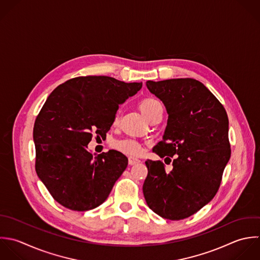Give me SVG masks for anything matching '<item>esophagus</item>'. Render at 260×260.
I'll return each mask as SVG.
<instances>
[{
	"label": "esophagus",
	"mask_w": 260,
	"mask_h": 260,
	"mask_svg": "<svg viewBox=\"0 0 260 260\" xmlns=\"http://www.w3.org/2000/svg\"><path fill=\"white\" fill-rule=\"evenodd\" d=\"M138 163H140V160H139V159L134 158V157H129V158H128V164H129V165H136V164H138Z\"/></svg>",
	"instance_id": "1"
}]
</instances>
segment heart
I'll use <instances>...</instances> for the list:
<instances>
[{
    "mask_svg": "<svg viewBox=\"0 0 260 260\" xmlns=\"http://www.w3.org/2000/svg\"><path fill=\"white\" fill-rule=\"evenodd\" d=\"M139 107H140L142 113L144 114V116L148 120L158 109L162 108L160 102L154 98L143 99L140 102ZM117 120H118V117L116 116L114 119V122H117ZM112 147L114 149H116L117 151H119L123 154H126V155H131V156H138L142 152V146L140 145V143H138L135 140H131V139L115 141L112 143Z\"/></svg>",
    "mask_w": 260,
    "mask_h": 260,
    "instance_id": "obj_1",
    "label": "heart"
}]
</instances>
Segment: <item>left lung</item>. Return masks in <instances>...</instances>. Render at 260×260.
Instances as JSON below:
<instances>
[{"mask_svg": "<svg viewBox=\"0 0 260 260\" xmlns=\"http://www.w3.org/2000/svg\"><path fill=\"white\" fill-rule=\"evenodd\" d=\"M147 87L168 113L163 140L155 153L170 162L171 157L175 159L170 172L161 161H146L144 197L160 217L182 220L209 204L219 190L231 157L228 115L222 103L198 80L148 81Z\"/></svg>", "mask_w": 260, "mask_h": 260, "instance_id": "obj_1", "label": "left lung"}]
</instances>
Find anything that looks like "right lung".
Instances as JSON below:
<instances>
[{
    "instance_id": "add662e5",
    "label": "right lung",
    "mask_w": 260,
    "mask_h": 260,
    "mask_svg": "<svg viewBox=\"0 0 260 260\" xmlns=\"http://www.w3.org/2000/svg\"><path fill=\"white\" fill-rule=\"evenodd\" d=\"M142 86L107 76L77 77L47 97L33 127L35 170L59 205L85 212L106 201L127 158L115 150L93 156L87 146L93 135L106 137L118 105Z\"/></svg>"
}]
</instances>
